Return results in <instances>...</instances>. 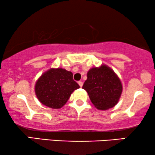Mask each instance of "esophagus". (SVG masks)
<instances>
[{
	"label": "esophagus",
	"instance_id": "obj_1",
	"mask_svg": "<svg viewBox=\"0 0 155 155\" xmlns=\"http://www.w3.org/2000/svg\"><path fill=\"white\" fill-rule=\"evenodd\" d=\"M78 84H79L80 87H82V85H83V82H82V81H78Z\"/></svg>",
	"mask_w": 155,
	"mask_h": 155
}]
</instances>
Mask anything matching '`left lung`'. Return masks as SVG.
<instances>
[{
	"instance_id": "obj_1",
	"label": "left lung",
	"mask_w": 155,
	"mask_h": 155,
	"mask_svg": "<svg viewBox=\"0 0 155 155\" xmlns=\"http://www.w3.org/2000/svg\"><path fill=\"white\" fill-rule=\"evenodd\" d=\"M82 88L91 101L99 110H107L118 103L122 93V84L115 73L107 65L93 68L87 73Z\"/></svg>"
}]
</instances>
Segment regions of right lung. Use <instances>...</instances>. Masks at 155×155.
Listing matches in <instances>:
<instances>
[{
    "label": "right lung",
    "instance_id": "right-lung-1",
    "mask_svg": "<svg viewBox=\"0 0 155 155\" xmlns=\"http://www.w3.org/2000/svg\"><path fill=\"white\" fill-rule=\"evenodd\" d=\"M79 87L71 72L51 68L38 79L35 93L44 105L51 109H60L67 102L73 91Z\"/></svg>",
    "mask_w": 155,
    "mask_h": 155
}]
</instances>
